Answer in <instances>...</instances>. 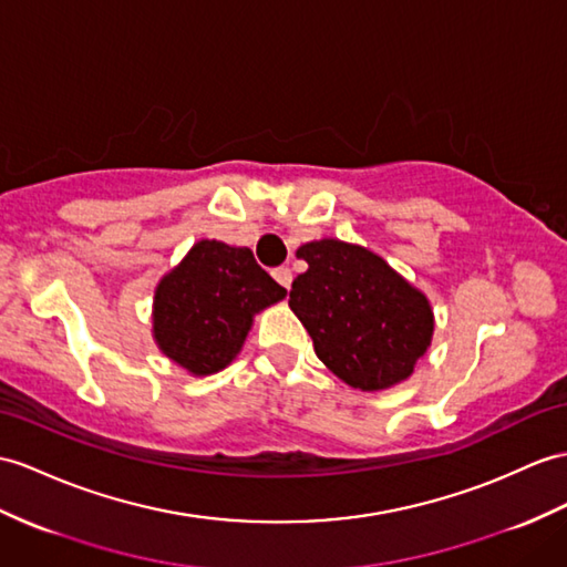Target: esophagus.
Returning a JSON list of instances; mask_svg holds the SVG:
<instances>
[{"label": "esophagus", "mask_w": 567, "mask_h": 567, "mask_svg": "<svg viewBox=\"0 0 567 567\" xmlns=\"http://www.w3.org/2000/svg\"><path fill=\"white\" fill-rule=\"evenodd\" d=\"M274 279L279 281L286 291H291V284H293V274H291V269L288 267H279V269H274Z\"/></svg>", "instance_id": "obj_1"}]
</instances>
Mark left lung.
<instances>
[{"label": "left lung", "instance_id": "left-lung-1", "mask_svg": "<svg viewBox=\"0 0 567 567\" xmlns=\"http://www.w3.org/2000/svg\"><path fill=\"white\" fill-rule=\"evenodd\" d=\"M308 271L291 286L298 315L320 361L355 390L406 380L433 337L423 293L365 247L341 240L302 245Z\"/></svg>", "mask_w": 567, "mask_h": 567}]
</instances>
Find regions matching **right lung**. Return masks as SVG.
Here are the masks:
<instances>
[{
    "instance_id": "obj_1",
    "label": "right lung",
    "mask_w": 567,
    "mask_h": 567,
    "mask_svg": "<svg viewBox=\"0 0 567 567\" xmlns=\"http://www.w3.org/2000/svg\"><path fill=\"white\" fill-rule=\"evenodd\" d=\"M284 296L247 247L202 240L156 288L154 337L175 363L212 375L236 358L252 315Z\"/></svg>"
}]
</instances>
